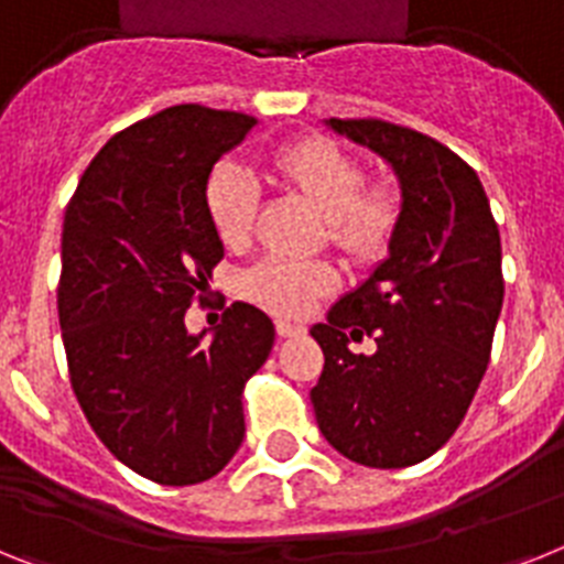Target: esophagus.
Listing matches in <instances>:
<instances>
[{"label":"esophagus","mask_w":564,"mask_h":564,"mask_svg":"<svg viewBox=\"0 0 564 564\" xmlns=\"http://www.w3.org/2000/svg\"><path fill=\"white\" fill-rule=\"evenodd\" d=\"M274 329H278V335H281V338H292V335L304 333V326L292 324V321H286V318L274 321Z\"/></svg>","instance_id":"esophagus-1"}]
</instances>
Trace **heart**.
I'll use <instances>...</instances> for the list:
<instances>
[{
	"label": "heart",
	"mask_w": 564,
	"mask_h": 564,
	"mask_svg": "<svg viewBox=\"0 0 564 564\" xmlns=\"http://www.w3.org/2000/svg\"><path fill=\"white\" fill-rule=\"evenodd\" d=\"M283 180L326 215V229L352 254H370L387 243L399 220V197L387 186L361 188L364 169L326 140H304L274 158ZM206 215L226 246L252 238L258 183L243 165L220 163L206 183ZM333 286V272L315 260L267 258L243 274V292L283 315H304Z\"/></svg>",
	"instance_id": "1"
}]
</instances>
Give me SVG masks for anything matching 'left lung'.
Segmentation results:
<instances>
[{
  "label": "left lung",
  "mask_w": 564,
  "mask_h": 564,
  "mask_svg": "<svg viewBox=\"0 0 564 564\" xmlns=\"http://www.w3.org/2000/svg\"><path fill=\"white\" fill-rule=\"evenodd\" d=\"M392 165L401 212L387 258L310 329L324 372L310 399L324 438L364 467L419 465L465 419L505 297L499 226L479 174L433 137L384 120H326ZM370 334L372 356L348 352Z\"/></svg>",
  "instance_id": "8db88e82"
}]
</instances>
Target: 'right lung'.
<instances>
[{
    "label": "right lung",
    "mask_w": 564,
    "mask_h": 564,
    "mask_svg": "<svg viewBox=\"0 0 564 564\" xmlns=\"http://www.w3.org/2000/svg\"><path fill=\"white\" fill-rule=\"evenodd\" d=\"M254 117L174 106L111 137L65 209L56 290L70 387L122 465L158 485H200L243 442V387L274 324L231 304L212 338L186 329L224 243L206 183Z\"/></svg>",
    "instance_id": "right-lung-1"
}]
</instances>
